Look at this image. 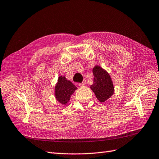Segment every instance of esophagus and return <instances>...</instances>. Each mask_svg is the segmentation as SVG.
<instances>
[{
    "instance_id": "esophagus-1",
    "label": "esophagus",
    "mask_w": 159,
    "mask_h": 159,
    "mask_svg": "<svg viewBox=\"0 0 159 159\" xmlns=\"http://www.w3.org/2000/svg\"><path fill=\"white\" fill-rule=\"evenodd\" d=\"M85 84H86V82H85V80H84V81H83L82 83L79 84V85H80V86H81V87H83V86H84V85H85Z\"/></svg>"
}]
</instances>
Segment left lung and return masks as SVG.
<instances>
[{
  "label": "left lung",
  "mask_w": 159,
  "mask_h": 159,
  "mask_svg": "<svg viewBox=\"0 0 159 159\" xmlns=\"http://www.w3.org/2000/svg\"><path fill=\"white\" fill-rule=\"evenodd\" d=\"M93 83L90 88L95 93L97 99L104 102L114 92V87L110 74L99 66L93 68Z\"/></svg>",
  "instance_id": "left-lung-1"
}]
</instances>
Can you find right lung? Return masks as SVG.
Returning <instances> with one entry per match:
<instances>
[{"instance_id": "right-lung-1", "label": "right lung", "mask_w": 159, "mask_h": 159, "mask_svg": "<svg viewBox=\"0 0 159 159\" xmlns=\"http://www.w3.org/2000/svg\"><path fill=\"white\" fill-rule=\"evenodd\" d=\"M77 89V87L65 76H59L55 87V96L56 100L63 105L70 101L71 96Z\"/></svg>"}]
</instances>
